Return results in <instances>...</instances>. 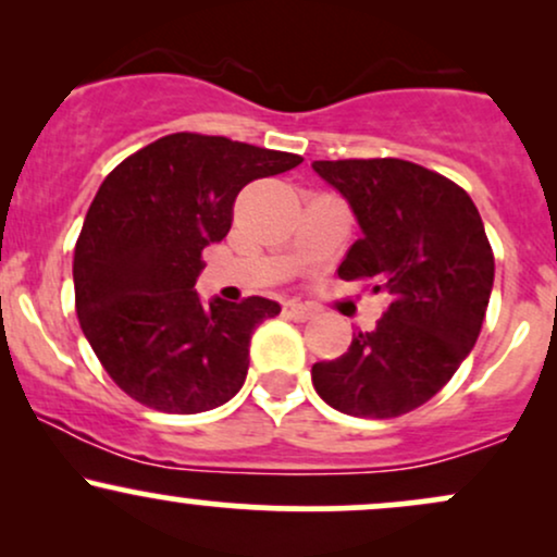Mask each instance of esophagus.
Listing matches in <instances>:
<instances>
[{
    "mask_svg": "<svg viewBox=\"0 0 557 557\" xmlns=\"http://www.w3.org/2000/svg\"><path fill=\"white\" fill-rule=\"evenodd\" d=\"M285 314L298 319V322H306V319L314 317V309L306 304H298V300H290V304H285Z\"/></svg>",
    "mask_w": 557,
    "mask_h": 557,
    "instance_id": "1",
    "label": "esophagus"
}]
</instances>
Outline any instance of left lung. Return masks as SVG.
Returning <instances> with one entry per match:
<instances>
[{
    "mask_svg": "<svg viewBox=\"0 0 557 557\" xmlns=\"http://www.w3.org/2000/svg\"><path fill=\"white\" fill-rule=\"evenodd\" d=\"M311 168L348 198L363 233L341 280L389 293L376 327L314 363L311 382L348 417H403L447 385L482 332L495 280L482 216L461 185L406 159H319Z\"/></svg>",
    "mask_w": 557,
    "mask_h": 557,
    "instance_id": "obj_1",
    "label": "left lung"
}]
</instances>
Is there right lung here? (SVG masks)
<instances>
[{"instance_id": "1", "label": "right lung", "mask_w": 557, "mask_h": 557, "mask_svg": "<svg viewBox=\"0 0 557 557\" xmlns=\"http://www.w3.org/2000/svg\"><path fill=\"white\" fill-rule=\"evenodd\" d=\"M304 162L225 136L172 133L114 168L75 243V311L112 382L164 413H201L243 387L257 324L280 304L203 306L201 251L222 240L243 185Z\"/></svg>"}]
</instances>
